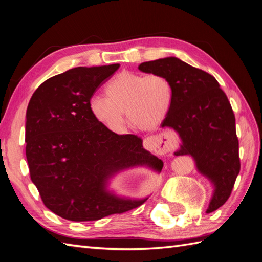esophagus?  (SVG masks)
Masks as SVG:
<instances>
[{"label":"esophagus","instance_id":"esophagus-1","mask_svg":"<svg viewBox=\"0 0 262 262\" xmlns=\"http://www.w3.org/2000/svg\"><path fill=\"white\" fill-rule=\"evenodd\" d=\"M143 146L147 151L165 153L177 146V140L172 133H163L159 136H149L143 141Z\"/></svg>","mask_w":262,"mask_h":262}]
</instances>
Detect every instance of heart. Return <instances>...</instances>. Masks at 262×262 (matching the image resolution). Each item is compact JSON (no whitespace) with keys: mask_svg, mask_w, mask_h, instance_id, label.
<instances>
[{"mask_svg":"<svg viewBox=\"0 0 262 262\" xmlns=\"http://www.w3.org/2000/svg\"><path fill=\"white\" fill-rule=\"evenodd\" d=\"M107 98L94 94L89 100L90 113L114 133L125 129L126 115L142 129H153L168 116L173 102L172 82L162 74L121 72L104 88Z\"/></svg>","mask_w":262,"mask_h":262,"instance_id":"obj_1","label":"heart"}]
</instances>
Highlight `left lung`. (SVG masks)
<instances>
[{
	"instance_id": "1",
	"label": "left lung",
	"mask_w": 262,
	"mask_h": 262,
	"mask_svg": "<svg viewBox=\"0 0 262 262\" xmlns=\"http://www.w3.org/2000/svg\"><path fill=\"white\" fill-rule=\"evenodd\" d=\"M138 70L162 74L172 82L173 102L161 127L180 138L174 155H189L213 188L206 213L229 199L240 172L235 117L226 94L214 76L177 57L144 62Z\"/></svg>"
}]
</instances>
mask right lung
Masks as SVG:
<instances>
[{
    "label": "right lung",
    "mask_w": 262,
    "mask_h": 262,
    "mask_svg": "<svg viewBox=\"0 0 262 262\" xmlns=\"http://www.w3.org/2000/svg\"><path fill=\"white\" fill-rule=\"evenodd\" d=\"M119 64L75 68L39 86L26 114V157L30 178L46 207L65 220L88 222L141 206L110 188L130 169L160 173L159 160L135 135H118L100 124L89 100Z\"/></svg>",
    "instance_id": "1"
}]
</instances>
